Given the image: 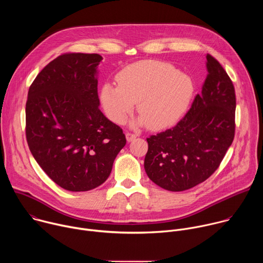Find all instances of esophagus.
<instances>
[{
	"mask_svg": "<svg viewBox=\"0 0 263 263\" xmlns=\"http://www.w3.org/2000/svg\"><path fill=\"white\" fill-rule=\"evenodd\" d=\"M136 134H133V133H130V132H127L126 133V138H127V141H132L136 138Z\"/></svg>",
	"mask_w": 263,
	"mask_h": 263,
	"instance_id": "esophagus-1",
	"label": "esophagus"
}]
</instances>
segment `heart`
Masks as SVG:
<instances>
[{
    "label": "heart",
    "mask_w": 263,
    "mask_h": 263,
    "mask_svg": "<svg viewBox=\"0 0 263 263\" xmlns=\"http://www.w3.org/2000/svg\"><path fill=\"white\" fill-rule=\"evenodd\" d=\"M118 84L105 83L101 103L107 117L123 124L132 114L135 103L141 117L135 125L162 129L177 123L189 108L195 85L193 79L165 62L140 61L118 74Z\"/></svg>",
    "instance_id": "obj_1"
}]
</instances>
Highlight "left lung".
Listing matches in <instances>:
<instances>
[{"instance_id":"1","label":"left lung","mask_w":263,"mask_h":263,"mask_svg":"<svg viewBox=\"0 0 263 263\" xmlns=\"http://www.w3.org/2000/svg\"><path fill=\"white\" fill-rule=\"evenodd\" d=\"M207 77L186 116L172 129L146 138L144 170L155 184L183 192L219 166L235 134L236 98L220 63L207 54Z\"/></svg>"}]
</instances>
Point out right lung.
I'll use <instances>...</instances> for the list:
<instances>
[{
	"label": "right lung",
	"mask_w": 263,
	"mask_h": 263,
	"mask_svg": "<svg viewBox=\"0 0 263 263\" xmlns=\"http://www.w3.org/2000/svg\"><path fill=\"white\" fill-rule=\"evenodd\" d=\"M99 54L66 53L31 84L26 137L44 172L62 189L87 192L109 177L126 137L100 110Z\"/></svg>",
	"instance_id": "1"
}]
</instances>
